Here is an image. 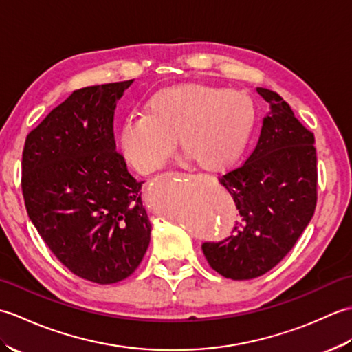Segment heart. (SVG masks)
Wrapping results in <instances>:
<instances>
[{"label": "heart", "mask_w": 352, "mask_h": 352, "mask_svg": "<svg viewBox=\"0 0 352 352\" xmlns=\"http://www.w3.org/2000/svg\"><path fill=\"white\" fill-rule=\"evenodd\" d=\"M257 106L243 91L206 83H180L155 92L145 111L125 118L119 146L131 166L151 174L164 166L177 146L204 170L231 166L256 129Z\"/></svg>", "instance_id": "1"}]
</instances>
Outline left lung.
I'll list each match as a JSON object with an SVG mask.
<instances>
[{"instance_id":"1","label":"left lung","mask_w":352,"mask_h":352,"mask_svg":"<svg viewBox=\"0 0 352 352\" xmlns=\"http://www.w3.org/2000/svg\"><path fill=\"white\" fill-rule=\"evenodd\" d=\"M257 92L269 102L257 145L241 168L219 180L242 221L226 241L203 245L208 265L231 280L256 278L278 265L316 207L315 138L278 94Z\"/></svg>"}]
</instances>
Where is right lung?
Here are the masks:
<instances>
[{
    "mask_svg": "<svg viewBox=\"0 0 352 352\" xmlns=\"http://www.w3.org/2000/svg\"><path fill=\"white\" fill-rule=\"evenodd\" d=\"M134 80L78 89L28 134L27 213L52 254L81 278L118 283L151 241L142 184L116 153L113 116Z\"/></svg>",
    "mask_w": 352,
    "mask_h": 352,
    "instance_id": "add662e5",
    "label": "right lung"
}]
</instances>
